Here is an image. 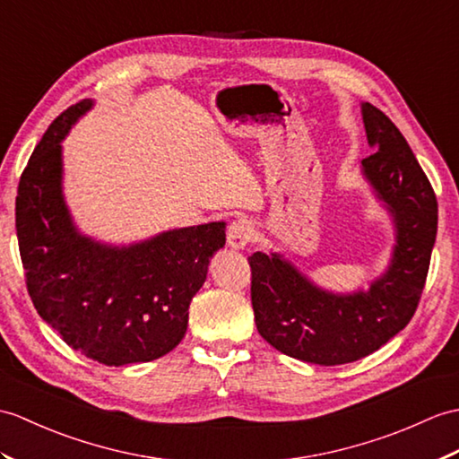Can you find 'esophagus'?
Segmentation results:
<instances>
[{
    "label": "esophagus",
    "instance_id": "esophagus-1",
    "mask_svg": "<svg viewBox=\"0 0 459 459\" xmlns=\"http://www.w3.org/2000/svg\"><path fill=\"white\" fill-rule=\"evenodd\" d=\"M254 238V225L247 219H238L234 221L232 225L229 227V234H227V242L229 247L234 250H244L248 247Z\"/></svg>",
    "mask_w": 459,
    "mask_h": 459
}]
</instances>
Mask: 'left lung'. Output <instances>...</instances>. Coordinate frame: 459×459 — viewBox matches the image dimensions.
<instances>
[{
  "instance_id": "8db88e82",
  "label": "left lung",
  "mask_w": 459,
  "mask_h": 459,
  "mask_svg": "<svg viewBox=\"0 0 459 459\" xmlns=\"http://www.w3.org/2000/svg\"><path fill=\"white\" fill-rule=\"evenodd\" d=\"M369 146L361 174L395 225L387 270L369 290L333 293L303 275L281 254L254 252L252 308L265 342L281 354L318 366L369 356L409 325L429 273L438 229V204L419 160L389 117L361 103Z\"/></svg>"
}]
</instances>
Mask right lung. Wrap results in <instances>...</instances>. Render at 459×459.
Returning a JSON list of instances; mask_svg holds the SVG:
<instances>
[{
	"label": "right lung",
	"mask_w": 459,
	"mask_h": 459,
	"mask_svg": "<svg viewBox=\"0 0 459 459\" xmlns=\"http://www.w3.org/2000/svg\"><path fill=\"white\" fill-rule=\"evenodd\" d=\"M58 115L19 179L15 227L27 291L64 342L105 366L152 361L187 330L189 303L225 247V222L160 232L111 247L82 234L62 195V141L91 109Z\"/></svg>",
	"instance_id": "add662e5"
}]
</instances>
